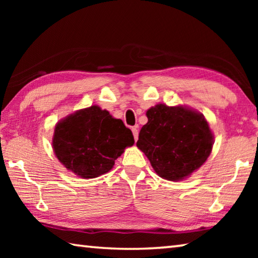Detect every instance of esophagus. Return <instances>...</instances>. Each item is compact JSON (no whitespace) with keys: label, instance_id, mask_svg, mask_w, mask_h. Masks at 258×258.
Instances as JSON below:
<instances>
[{"label":"esophagus","instance_id":"34e87169","mask_svg":"<svg viewBox=\"0 0 258 258\" xmlns=\"http://www.w3.org/2000/svg\"><path fill=\"white\" fill-rule=\"evenodd\" d=\"M132 132H133V135H134V140L137 141L138 138H139V130H138V126H133L132 127Z\"/></svg>","mask_w":258,"mask_h":258}]
</instances>
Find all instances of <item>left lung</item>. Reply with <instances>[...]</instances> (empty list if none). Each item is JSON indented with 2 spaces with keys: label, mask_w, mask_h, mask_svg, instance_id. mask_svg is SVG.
I'll return each mask as SVG.
<instances>
[{
  "label": "left lung",
  "mask_w": 258,
  "mask_h": 258,
  "mask_svg": "<svg viewBox=\"0 0 258 258\" xmlns=\"http://www.w3.org/2000/svg\"><path fill=\"white\" fill-rule=\"evenodd\" d=\"M137 146L160 177L181 181L202 167L211 155L214 135L203 113L158 103L147 111Z\"/></svg>",
  "instance_id": "obj_1"
}]
</instances>
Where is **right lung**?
Returning <instances> with one entry per match:
<instances>
[{
    "label": "right lung",
    "mask_w": 258,
    "mask_h": 258,
    "mask_svg": "<svg viewBox=\"0 0 258 258\" xmlns=\"http://www.w3.org/2000/svg\"><path fill=\"white\" fill-rule=\"evenodd\" d=\"M131 130L98 106L81 109L55 125L52 147L56 158L76 175L94 178L108 173L126 147Z\"/></svg>",
    "instance_id": "1"
}]
</instances>
